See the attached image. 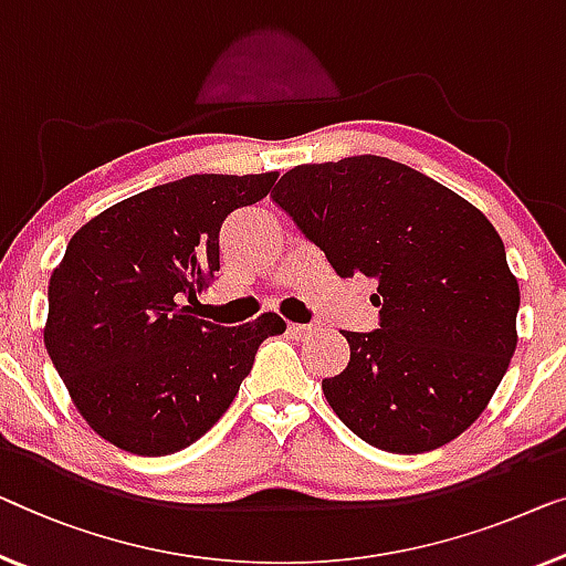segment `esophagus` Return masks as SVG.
<instances>
[{"label": "esophagus", "mask_w": 566, "mask_h": 566, "mask_svg": "<svg viewBox=\"0 0 566 566\" xmlns=\"http://www.w3.org/2000/svg\"><path fill=\"white\" fill-rule=\"evenodd\" d=\"M286 331H290L292 337H297V340H302V337H310L312 333H315V327L312 325H297V323H290L286 325Z\"/></svg>", "instance_id": "obj_1"}]
</instances>
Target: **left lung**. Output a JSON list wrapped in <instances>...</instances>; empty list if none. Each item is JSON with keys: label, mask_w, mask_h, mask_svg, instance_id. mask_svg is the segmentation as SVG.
I'll return each instance as SVG.
<instances>
[{"label": "left lung", "mask_w": 566, "mask_h": 566, "mask_svg": "<svg viewBox=\"0 0 566 566\" xmlns=\"http://www.w3.org/2000/svg\"><path fill=\"white\" fill-rule=\"evenodd\" d=\"M337 276L378 282L374 333L323 394L378 450L419 454L465 432L516 350L518 282L499 231L432 177L389 157L297 165L272 192Z\"/></svg>", "instance_id": "1"}]
</instances>
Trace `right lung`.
I'll use <instances>...</instances> for the list:
<instances>
[{
	"label": "right lung",
	"mask_w": 566,
	"mask_h": 566,
	"mask_svg": "<svg viewBox=\"0 0 566 566\" xmlns=\"http://www.w3.org/2000/svg\"><path fill=\"white\" fill-rule=\"evenodd\" d=\"M280 172L190 175L81 226L48 284V356L88 427L119 450L159 458L200 440L239 394L259 345L284 333L266 312L221 327L185 300L216 280L233 210Z\"/></svg>",
	"instance_id": "obj_1"
}]
</instances>
